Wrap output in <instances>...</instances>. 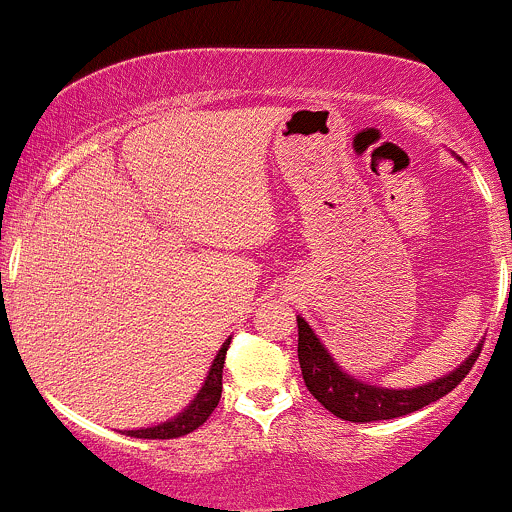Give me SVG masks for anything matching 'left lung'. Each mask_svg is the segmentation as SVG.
<instances>
[{
    "mask_svg": "<svg viewBox=\"0 0 512 512\" xmlns=\"http://www.w3.org/2000/svg\"><path fill=\"white\" fill-rule=\"evenodd\" d=\"M298 321V363H301L303 381L306 388L313 393L323 408L333 413V416L343 418L351 423H371V421H391V418L408 416V413L418 411V408L430 406L445 393L453 391L468 371L473 368L475 358L480 356L483 343L475 346V351L453 368L445 376L435 378V381L423 383L416 388H383L373 386V383L361 381V378L351 376L343 371L336 363V358L328 353L321 338L316 336L308 321L303 316H296Z\"/></svg>",
    "mask_w": 512,
    "mask_h": 512,
    "instance_id": "left-lung-1",
    "label": "left lung"
}]
</instances>
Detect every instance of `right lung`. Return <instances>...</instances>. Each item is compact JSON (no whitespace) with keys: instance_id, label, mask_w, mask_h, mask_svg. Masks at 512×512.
<instances>
[{"instance_id":"right-lung-1","label":"right lung","mask_w":512,"mask_h":512,"mask_svg":"<svg viewBox=\"0 0 512 512\" xmlns=\"http://www.w3.org/2000/svg\"><path fill=\"white\" fill-rule=\"evenodd\" d=\"M231 338H226L224 346L219 348L216 353L214 363H211L209 373H206V381L201 386V391L196 393L194 401L184 408L181 413H176L174 418L164 423H156V426L149 428H136V430H124L126 435L131 438H144V440H169V438H179V435L191 433L199 426H204L206 418L214 413V408L219 406L221 398V378H224V361H226V351H229Z\"/></svg>"}]
</instances>
